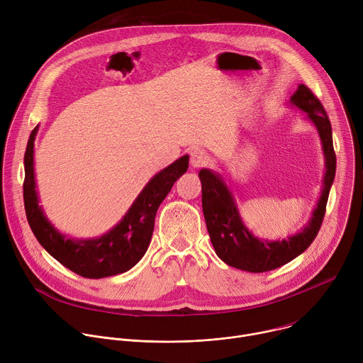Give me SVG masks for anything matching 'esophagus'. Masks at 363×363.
I'll return each mask as SVG.
<instances>
[{"instance_id":"obj_1","label":"esophagus","mask_w":363,"mask_h":363,"mask_svg":"<svg viewBox=\"0 0 363 363\" xmlns=\"http://www.w3.org/2000/svg\"><path fill=\"white\" fill-rule=\"evenodd\" d=\"M208 162H210V157L206 152L201 149H195L191 152V167L201 168V167L208 165Z\"/></svg>"}]
</instances>
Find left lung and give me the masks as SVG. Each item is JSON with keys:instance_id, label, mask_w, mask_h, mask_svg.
Wrapping results in <instances>:
<instances>
[{"instance_id": "8db88e82", "label": "left lung", "mask_w": 363, "mask_h": 363, "mask_svg": "<svg viewBox=\"0 0 363 363\" xmlns=\"http://www.w3.org/2000/svg\"><path fill=\"white\" fill-rule=\"evenodd\" d=\"M289 103L312 122L322 140L325 175L320 196L308 223L296 234L276 241L255 237L244 224L235 198L223 177L211 169H201L202 211L206 230L217 255L235 269L250 273L274 270L294 260L316 238L326 211L329 192L336 172L332 125L320 100L304 84H298Z\"/></svg>"}]
</instances>
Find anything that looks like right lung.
Wrapping results in <instances>:
<instances>
[{
	"mask_svg": "<svg viewBox=\"0 0 363 363\" xmlns=\"http://www.w3.org/2000/svg\"><path fill=\"white\" fill-rule=\"evenodd\" d=\"M30 135L24 155V206L28 224L44 250L69 270L86 279L111 277L130 270L145 255L161 202L177 179L188 169L189 157L184 155L158 172L140 191L123 218L108 233L96 238H72L60 233L45 217L40 205L34 174V139Z\"/></svg>",
	"mask_w": 363,
	"mask_h": 363,
	"instance_id": "obj_1",
	"label": "right lung"
}]
</instances>
